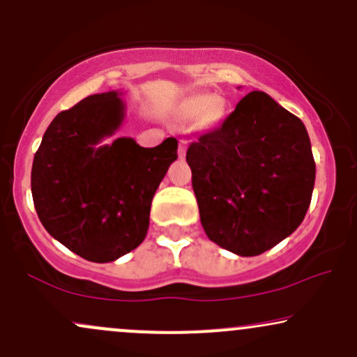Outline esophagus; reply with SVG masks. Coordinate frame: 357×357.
Returning <instances> with one entry per match:
<instances>
[{"label": "esophagus", "instance_id": "esophagus-1", "mask_svg": "<svg viewBox=\"0 0 357 357\" xmlns=\"http://www.w3.org/2000/svg\"><path fill=\"white\" fill-rule=\"evenodd\" d=\"M185 150H187V140H180L178 142V157L180 158L185 157Z\"/></svg>", "mask_w": 357, "mask_h": 357}]
</instances>
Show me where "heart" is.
<instances>
[{
  "label": "heart",
  "mask_w": 357,
  "mask_h": 357,
  "mask_svg": "<svg viewBox=\"0 0 357 357\" xmlns=\"http://www.w3.org/2000/svg\"><path fill=\"white\" fill-rule=\"evenodd\" d=\"M178 120H202L204 125H215L224 119L225 102L213 93H192L180 98L170 108Z\"/></svg>",
  "instance_id": "heart-1"
}]
</instances>
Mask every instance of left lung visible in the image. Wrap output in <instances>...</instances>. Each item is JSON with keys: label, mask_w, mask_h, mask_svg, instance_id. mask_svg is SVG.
Returning a JSON list of instances; mask_svg holds the SVG:
<instances>
[{"label": "left lung", "mask_w": 357, "mask_h": 357, "mask_svg": "<svg viewBox=\"0 0 357 357\" xmlns=\"http://www.w3.org/2000/svg\"><path fill=\"white\" fill-rule=\"evenodd\" d=\"M187 162L205 234L242 257L291 236L311 204L307 130L264 91H250L220 128L192 142Z\"/></svg>", "instance_id": "left-lung-1"}]
</instances>
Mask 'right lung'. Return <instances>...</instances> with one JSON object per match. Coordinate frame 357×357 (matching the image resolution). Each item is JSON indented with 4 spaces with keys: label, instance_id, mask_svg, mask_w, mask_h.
<instances>
[{
    "label": "right lung",
    "instance_id": "right-lung-1",
    "mask_svg": "<svg viewBox=\"0 0 357 357\" xmlns=\"http://www.w3.org/2000/svg\"><path fill=\"white\" fill-rule=\"evenodd\" d=\"M120 91L86 96L46 128L31 169V194L43 227L90 262H112L144 242L150 205L177 140L144 149L133 138L103 140L125 120Z\"/></svg>",
    "mask_w": 357,
    "mask_h": 357
}]
</instances>
